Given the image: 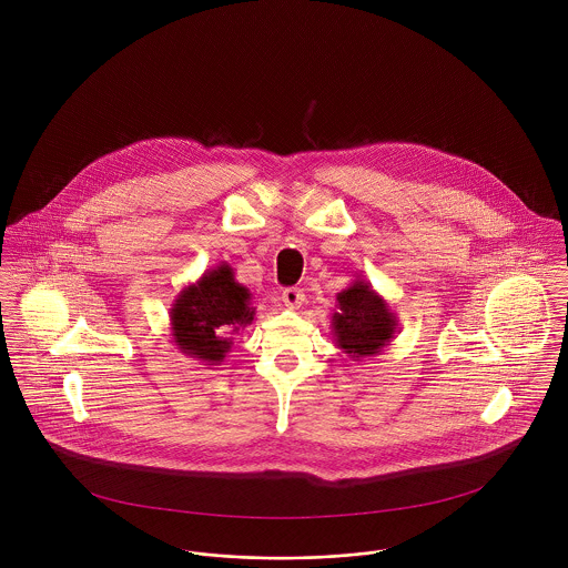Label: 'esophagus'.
Segmentation results:
<instances>
[{
  "instance_id": "obj_1",
  "label": "esophagus",
  "mask_w": 568,
  "mask_h": 568,
  "mask_svg": "<svg viewBox=\"0 0 568 568\" xmlns=\"http://www.w3.org/2000/svg\"><path fill=\"white\" fill-rule=\"evenodd\" d=\"M304 291L302 288H284L282 291V302H284V306H288V308H300L302 304H304Z\"/></svg>"
}]
</instances>
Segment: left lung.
<instances>
[{
    "label": "left lung",
    "mask_w": 568,
    "mask_h": 568,
    "mask_svg": "<svg viewBox=\"0 0 568 568\" xmlns=\"http://www.w3.org/2000/svg\"><path fill=\"white\" fill-rule=\"evenodd\" d=\"M332 336L341 352L352 361L376 356L398 332V317L369 282L356 277L336 295L332 315Z\"/></svg>",
    "instance_id": "1"
}]
</instances>
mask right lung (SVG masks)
I'll return each instance as SVG.
<instances>
[{"mask_svg": "<svg viewBox=\"0 0 568 568\" xmlns=\"http://www.w3.org/2000/svg\"><path fill=\"white\" fill-rule=\"evenodd\" d=\"M253 317L248 288L236 282L234 268L223 262L176 295L170 329L181 354L203 365H221L232 349V334H239Z\"/></svg>", "mask_w": 568, "mask_h": 568, "instance_id": "right-lung-1", "label": "right lung"}]
</instances>
